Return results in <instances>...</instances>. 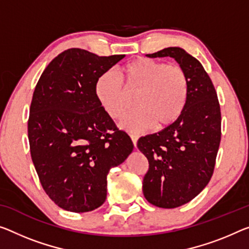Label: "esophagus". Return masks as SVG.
<instances>
[{"instance_id": "34e87169", "label": "esophagus", "mask_w": 249, "mask_h": 249, "mask_svg": "<svg viewBox=\"0 0 249 249\" xmlns=\"http://www.w3.org/2000/svg\"><path fill=\"white\" fill-rule=\"evenodd\" d=\"M130 138H131L133 146L137 147V141H138V138H139V136H138V135H133V133H132V135H130Z\"/></svg>"}]
</instances>
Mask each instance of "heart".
I'll return each mask as SVG.
<instances>
[{
  "label": "heart",
  "mask_w": 249,
  "mask_h": 249,
  "mask_svg": "<svg viewBox=\"0 0 249 249\" xmlns=\"http://www.w3.org/2000/svg\"><path fill=\"white\" fill-rule=\"evenodd\" d=\"M120 80L112 73L101 75L97 95L103 109L113 119H121L131 108L129 93H137L138 109L121 121V128L140 132L150 127L161 130L175 124L186 108L189 79L178 64L139 58L122 67Z\"/></svg>",
  "instance_id": "1"
}]
</instances>
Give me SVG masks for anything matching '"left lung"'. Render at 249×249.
<instances>
[{"mask_svg": "<svg viewBox=\"0 0 249 249\" xmlns=\"http://www.w3.org/2000/svg\"><path fill=\"white\" fill-rule=\"evenodd\" d=\"M147 56L174 58L189 79L180 118L137 143L149 162L142 182L144 198L157 207L176 208L193 200L212 178L221 137L220 107L207 72L185 50L170 47Z\"/></svg>", "mask_w": 249, "mask_h": 249, "instance_id": "1", "label": "left lung"}]
</instances>
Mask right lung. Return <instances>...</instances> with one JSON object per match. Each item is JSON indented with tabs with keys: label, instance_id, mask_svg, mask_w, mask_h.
I'll list each match as a JSON object with an SVG mask.
<instances>
[{
	"label": "right lung",
	"instance_id": "add662e5",
	"mask_svg": "<svg viewBox=\"0 0 249 249\" xmlns=\"http://www.w3.org/2000/svg\"><path fill=\"white\" fill-rule=\"evenodd\" d=\"M124 55L69 49L41 74L30 107V151L40 182L60 208L87 213L107 198V176L133 150L103 109L95 87Z\"/></svg>",
	"mask_w": 249,
	"mask_h": 249
}]
</instances>
